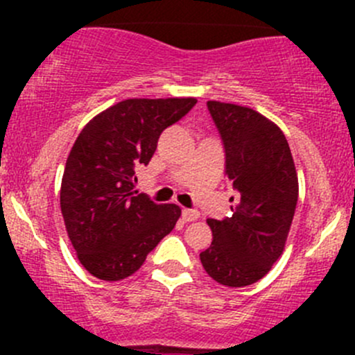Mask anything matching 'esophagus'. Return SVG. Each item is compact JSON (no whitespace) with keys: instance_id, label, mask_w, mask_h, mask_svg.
Returning <instances> with one entry per match:
<instances>
[{"instance_id":"1","label":"esophagus","mask_w":355,"mask_h":355,"mask_svg":"<svg viewBox=\"0 0 355 355\" xmlns=\"http://www.w3.org/2000/svg\"><path fill=\"white\" fill-rule=\"evenodd\" d=\"M182 218L185 221H194L199 218V211L198 209H182Z\"/></svg>"}]
</instances>
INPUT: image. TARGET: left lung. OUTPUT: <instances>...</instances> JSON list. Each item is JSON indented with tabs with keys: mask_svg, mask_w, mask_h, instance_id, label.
<instances>
[{
	"mask_svg": "<svg viewBox=\"0 0 355 355\" xmlns=\"http://www.w3.org/2000/svg\"><path fill=\"white\" fill-rule=\"evenodd\" d=\"M207 110L239 204L230 218L207 220L213 242L199 257L214 282L247 287L284 252L299 198L295 164L284 132L257 111L220 101H207Z\"/></svg>",
	"mask_w": 355,
	"mask_h": 355,
	"instance_id": "1",
	"label": "left lung"
}]
</instances>
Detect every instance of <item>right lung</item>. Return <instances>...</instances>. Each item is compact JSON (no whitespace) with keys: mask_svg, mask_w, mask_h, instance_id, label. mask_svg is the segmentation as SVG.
Listing matches in <instances>:
<instances>
[{"mask_svg":"<svg viewBox=\"0 0 355 355\" xmlns=\"http://www.w3.org/2000/svg\"><path fill=\"white\" fill-rule=\"evenodd\" d=\"M194 98L125 99L78 134L63 171L60 204L82 266L105 282L134 275L173 230L180 207L137 194L135 168L149 164L161 132L196 106Z\"/></svg>","mask_w":355,"mask_h":355,"instance_id":"obj_1","label":"right lung"}]
</instances>
